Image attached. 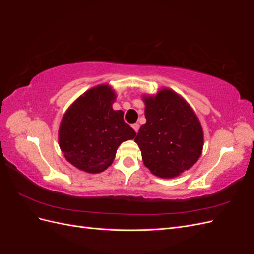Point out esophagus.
Here are the masks:
<instances>
[{"label":"esophagus","mask_w":254,"mask_h":254,"mask_svg":"<svg viewBox=\"0 0 254 254\" xmlns=\"http://www.w3.org/2000/svg\"><path fill=\"white\" fill-rule=\"evenodd\" d=\"M132 128L134 129L135 132L139 131V129H140V124H139V123H134V124H132Z\"/></svg>","instance_id":"esophagus-1"}]
</instances>
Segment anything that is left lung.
<instances>
[{"mask_svg":"<svg viewBox=\"0 0 254 254\" xmlns=\"http://www.w3.org/2000/svg\"><path fill=\"white\" fill-rule=\"evenodd\" d=\"M146 123L134 141L143 162L152 174L173 178L199 159L203 132L196 114L176 92L164 89L155 97H144Z\"/></svg>","mask_w":254,"mask_h":254,"instance_id":"left-lung-1","label":"left lung"}]
</instances>
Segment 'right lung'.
Instances as JSON below:
<instances>
[{"label":"right lung","instance_id":"right-lung-1","mask_svg":"<svg viewBox=\"0 0 254 254\" xmlns=\"http://www.w3.org/2000/svg\"><path fill=\"white\" fill-rule=\"evenodd\" d=\"M114 92L107 84L87 91L67 109L59 128V146L65 159L78 170L96 174L108 168L122 142L135 131L113 110Z\"/></svg>","mask_w":254,"mask_h":254}]
</instances>
